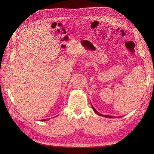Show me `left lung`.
<instances>
[{
    "instance_id": "obj_1",
    "label": "left lung",
    "mask_w": 154,
    "mask_h": 154,
    "mask_svg": "<svg viewBox=\"0 0 154 154\" xmlns=\"http://www.w3.org/2000/svg\"><path fill=\"white\" fill-rule=\"evenodd\" d=\"M92 109H93L94 111V112L96 113L97 114H98L99 116H103V117H109V118H114V117H113V116H106V115H105V116H103V115H102V114H99V113L97 111V110H96L94 109V107H93L92 105Z\"/></svg>"
}]
</instances>
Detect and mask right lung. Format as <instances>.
I'll list each match as a JSON object with an SVG mask.
<instances>
[{"label": "right lung", "mask_w": 154, "mask_h": 154, "mask_svg": "<svg viewBox=\"0 0 154 154\" xmlns=\"http://www.w3.org/2000/svg\"><path fill=\"white\" fill-rule=\"evenodd\" d=\"M45 119H44V120H42V121H45Z\"/></svg>", "instance_id": "add662e5"}]
</instances>
